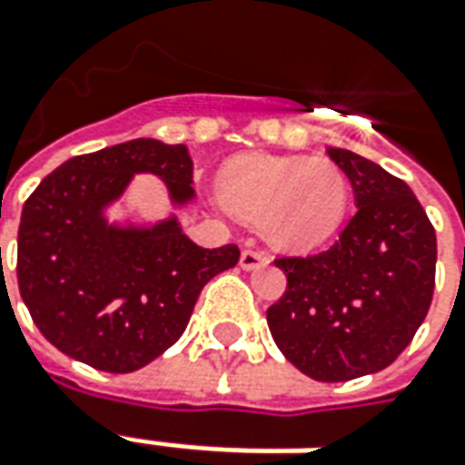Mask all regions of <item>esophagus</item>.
Here are the masks:
<instances>
[{
  "label": "esophagus",
  "instance_id": "obj_1",
  "mask_svg": "<svg viewBox=\"0 0 465 465\" xmlns=\"http://www.w3.org/2000/svg\"><path fill=\"white\" fill-rule=\"evenodd\" d=\"M239 264H242L244 270H259V267H267V264H270V257H267V252H262V249H244L242 257H239Z\"/></svg>",
  "mask_w": 465,
  "mask_h": 465
}]
</instances>
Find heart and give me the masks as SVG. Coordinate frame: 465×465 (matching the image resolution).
<instances>
[{
	"mask_svg": "<svg viewBox=\"0 0 465 465\" xmlns=\"http://www.w3.org/2000/svg\"><path fill=\"white\" fill-rule=\"evenodd\" d=\"M223 203L262 221L270 242L311 249L333 236L349 206V180L333 160L305 154H246L221 170Z\"/></svg>",
	"mask_w": 465,
	"mask_h": 465,
	"instance_id": "obj_1",
	"label": "heart"
}]
</instances>
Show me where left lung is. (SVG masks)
Listing matches in <instances>:
<instances>
[{
    "label": "left lung",
    "instance_id": "1",
    "mask_svg": "<svg viewBox=\"0 0 465 465\" xmlns=\"http://www.w3.org/2000/svg\"><path fill=\"white\" fill-rule=\"evenodd\" d=\"M351 180L356 213L339 242L311 257H280L282 298L267 308L277 349L315 381L381 371L430 311L435 229L405 180L361 154L328 147Z\"/></svg>",
    "mask_w": 465,
    "mask_h": 465
}]
</instances>
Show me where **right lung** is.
<instances>
[{"label":"right lung","mask_w":465,"mask_h":465,"mask_svg":"<svg viewBox=\"0 0 465 465\" xmlns=\"http://www.w3.org/2000/svg\"><path fill=\"white\" fill-rule=\"evenodd\" d=\"M134 173L165 180L173 203L195 191L185 144L132 140L78 154L25 201L17 285L35 325L58 351L99 371L129 374L183 336L211 277L239 262V246L203 249L178 219L112 226L104 208Z\"/></svg>","instance_id":"obj_1"}]
</instances>
